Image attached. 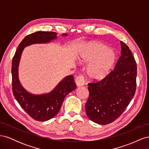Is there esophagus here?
<instances>
[{
    "mask_svg": "<svg viewBox=\"0 0 149 149\" xmlns=\"http://www.w3.org/2000/svg\"><path fill=\"white\" fill-rule=\"evenodd\" d=\"M75 83L78 87L83 86L84 84V79L83 76H78L75 79Z\"/></svg>",
    "mask_w": 149,
    "mask_h": 149,
    "instance_id": "esophagus-1",
    "label": "esophagus"
}]
</instances>
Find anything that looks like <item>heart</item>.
I'll list each match as a JSON object with an SVG mask.
<instances>
[{
    "instance_id": "b5f03b06",
    "label": "heart",
    "mask_w": 149,
    "mask_h": 149,
    "mask_svg": "<svg viewBox=\"0 0 149 149\" xmlns=\"http://www.w3.org/2000/svg\"><path fill=\"white\" fill-rule=\"evenodd\" d=\"M90 50L81 55L79 60L83 64L90 63L86 70L89 79L98 81L104 79L113 68L116 60L115 53L101 43H92Z\"/></svg>"
}]
</instances>
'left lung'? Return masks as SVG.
<instances>
[{
    "instance_id": "left-lung-1",
    "label": "left lung",
    "mask_w": 149,
    "mask_h": 149,
    "mask_svg": "<svg viewBox=\"0 0 149 149\" xmlns=\"http://www.w3.org/2000/svg\"><path fill=\"white\" fill-rule=\"evenodd\" d=\"M120 45L121 55L114 70L100 81L88 83L86 113L98 124H108L118 118L136 93V62L127 45L120 41Z\"/></svg>"
}]
</instances>
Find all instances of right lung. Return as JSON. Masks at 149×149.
<instances>
[{
	"mask_svg": "<svg viewBox=\"0 0 149 149\" xmlns=\"http://www.w3.org/2000/svg\"><path fill=\"white\" fill-rule=\"evenodd\" d=\"M53 31H39L25 37L19 44L12 63V91L15 100L31 118L38 121H46L55 117L60 111L68 94L76 88L73 75L65 77L51 92L43 94L29 93L22 86L19 78V65L25 47L36 43H47L57 38ZM68 34L63 33L62 36Z\"/></svg>",
	"mask_w": 149,
	"mask_h": 149,
	"instance_id": "1",
	"label": "right lung"
}]
</instances>
